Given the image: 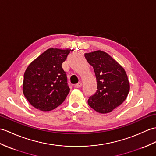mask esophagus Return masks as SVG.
<instances>
[{
    "label": "esophagus",
    "mask_w": 156,
    "mask_h": 156,
    "mask_svg": "<svg viewBox=\"0 0 156 156\" xmlns=\"http://www.w3.org/2000/svg\"><path fill=\"white\" fill-rule=\"evenodd\" d=\"M82 84L81 82H78V84L74 85V87H75L76 88H80V87L82 86Z\"/></svg>",
    "instance_id": "1"
}]
</instances>
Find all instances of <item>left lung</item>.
<instances>
[{
    "instance_id": "left-lung-1",
    "label": "left lung",
    "mask_w": 156,
    "mask_h": 156,
    "mask_svg": "<svg viewBox=\"0 0 156 156\" xmlns=\"http://www.w3.org/2000/svg\"><path fill=\"white\" fill-rule=\"evenodd\" d=\"M93 67L97 81V90L90 96L88 104L101 114L112 112L126 99L129 91L127 74L120 64L106 52L97 50L84 54Z\"/></svg>"
}]
</instances>
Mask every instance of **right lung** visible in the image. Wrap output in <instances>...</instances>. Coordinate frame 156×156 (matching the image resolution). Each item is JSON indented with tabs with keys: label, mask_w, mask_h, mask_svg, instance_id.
I'll return each instance as SVG.
<instances>
[{
	"label": "right lung",
	"mask_w": 156,
	"mask_h": 156,
	"mask_svg": "<svg viewBox=\"0 0 156 156\" xmlns=\"http://www.w3.org/2000/svg\"><path fill=\"white\" fill-rule=\"evenodd\" d=\"M71 51L49 48L29 64L24 74L23 94L32 106L50 111L66 99L70 88L62 64Z\"/></svg>",
	"instance_id": "1"
}]
</instances>
